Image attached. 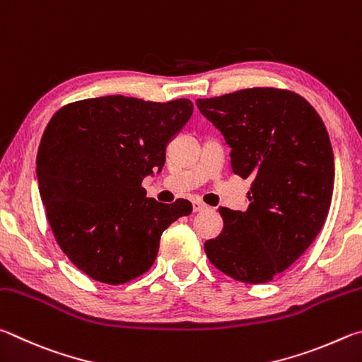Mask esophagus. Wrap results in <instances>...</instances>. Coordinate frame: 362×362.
I'll return each instance as SVG.
<instances>
[{
  "instance_id": "34e87169",
  "label": "esophagus",
  "mask_w": 362,
  "mask_h": 362,
  "mask_svg": "<svg viewBox=\"0 0 362 362\" xmlns=\"http://www.w3.org/2000/svg\"><path fill=\"white\" fill-rule=\"evenodd\" d=\"M192 206H194V211H195V213H200V211L208 210V206H206L205 204H202L200 200H195L194 204H192Z\"/></svg>"
}]
</instances>
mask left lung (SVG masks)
Returning <instances> with one entry per match:
<instances>
[{"label": "left lung", "instance_id": "left-lung-1", "mask_svg": "<svg viewBox=\"0 0 362 362\" xmlns=\"http://www.w3.org/2000/svg\"><path fill=\"white\" fill-rule=\"evenodd\" d=\"M230 146L232 171L250 177L246 211L219 206L224 229L205 242L214 267L267 283L307 251L327 218L334 152L320 114L291 90L245 88L197 100Z\"/></svg>", "mask_w": 362, "mask_h": 362}]
</instances>
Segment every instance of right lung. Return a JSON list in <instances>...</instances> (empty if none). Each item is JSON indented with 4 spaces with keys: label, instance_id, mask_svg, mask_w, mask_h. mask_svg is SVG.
<instances>
[{
    "label": "right lung",
    "instance_id": "1",
    "mask_svg": "<svg viewBox=\"0 0 362 362\" xmlns=\"http://www.w3.org/2000/svg\"><path fill=\"white\" fill-rule=\"evenodd\" d=\"M191 100L154 103L110 95L60 107L36 157L40 194L57 243L93 280L122 284L154 264L160 237L192 204L146 197L167 144L187 124Z\"/></svg>",
    "mask_w": 362,
    "mask_h": 362
}]
</instances>
